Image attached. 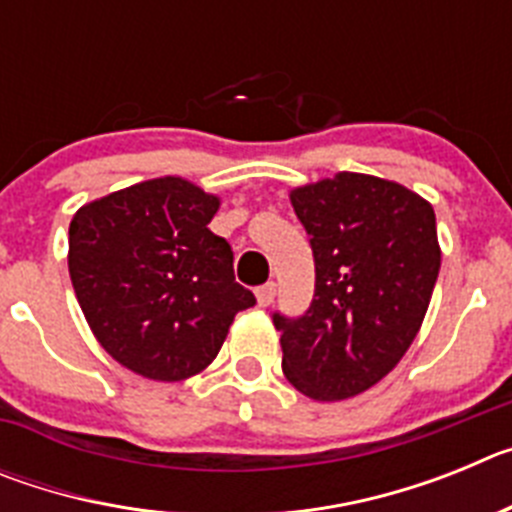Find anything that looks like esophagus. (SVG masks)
Listing matches in <instances>:
<instances>
[{"label": "esophagus", "mask_w": 512, "mask_h": 512, "mask_svg": "<svg viewBox=\"0 0 512 512\" xmlns=\"http://www.w3.org/2000/svg\"><path fill=\"white\" fill-rule=\"evenodd\" d=\"M274 297H277V284L274 282H266L256 289V300H259L261 307H269L274 302Z\"/></svg>", "instance_id": "obj_1"}]
</instances>
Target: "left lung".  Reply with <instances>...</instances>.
Wrapping results in <instances>:
<instances>
[{"label":"left lung","instance_id":"8db88e82","mask_svg":"<svg viewBox=\"0 0 512 512\" xmlns=\"http://www.w3.org/2000/svg\"><path fill=\"white\" fill-rule=\"evenodd\" d=\"M289 200L310 235L315 295L300 318L274 312L284 377L312 400H346L387 377L418 336L441 269L436 212L354 171Z\"/></svg>","mask_w":512,"mask_h":512}]
</instances>
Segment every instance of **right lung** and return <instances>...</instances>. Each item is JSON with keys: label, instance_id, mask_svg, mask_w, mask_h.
I'll list each match as a JSON object with an SVG mask.
<instances>
[{"label": "right lung", "instance_id": "1", "mask_svg": "<svg viewBox=\"0 0 512 512\" xmlns=\"http://www.w3.org/2000/svg\"><path fill=\"white\" fill-rule=\"evenodd\" d=\"M220 200L164 176L81 207L69 225V274L102 348L156 382L212 364L233 318L256 305L235 282L230 243L207 225Z\"/></svg>", "mask_w": 512, "mask_h": 512}]
</instances>
